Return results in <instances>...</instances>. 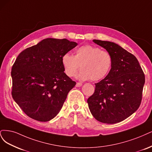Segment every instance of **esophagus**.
<instances>
[{
  "mask_svg": "<svg viewBox=\"0 0 152 152\" xmlns=\"http://www.w3.org/2000/svg\"><path fill=\"white\" fill-rule=\"evenodd\" d=\"M82 86V83H80V82H77V83H76V87H80V86Z\"/></svg>",
  "mask_w": 152,
  "mask_h": 152,
  "instance_id": "esophagus-1",
  "label": "esophagus"
}]
</instances>
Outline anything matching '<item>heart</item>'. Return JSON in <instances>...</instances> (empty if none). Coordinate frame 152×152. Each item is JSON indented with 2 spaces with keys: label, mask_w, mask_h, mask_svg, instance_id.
Here are the masks:
<instances>
[{
  "label": "heart",
  "mask_w": 152,
  "mask_h": 152,
  "mask_svg": "<svg viewBox=\"0 0 152 152\" xmlns=\"http://www.w3.org/2000/svg\"><path fill=\"white\" fill-rule=\"evenodd\" d=\"M62 63L67 76H75L80 67V78L96 81L108 75L113 65V58L109 52L99 47L85 45L76 48L74 56L65 53Z\"/></svg>",
  "instance_id": "obj_1"
}]
</instances>
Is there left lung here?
Instances as JSON below:
<instances>
[{
  "label": "left lung",
  "instance_id": "left-lung-1",
  "mask_svg": "<svg viewBox=\"0 0 152 152\" xmlns=\"http://www.w3.org/2000/svg\"><path fill=\"white\" fill-rule=\"evenodd\" d=\"M113 58L111 70L95 83V91L87 100L91 114L103 123L115 124L139 108L145 81L144 72L136 57L113 42L94 40Z\"/></svg>",
  "mask_w": 152,
  "mask_h": 152
}]
</instances>
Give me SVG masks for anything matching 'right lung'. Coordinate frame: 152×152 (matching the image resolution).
Listing matches in <instances>:
<instances>
[{
  "label": "right lung",
  "instance_id": "obj_1",
  "mask_svg": "<svg viewBox=\"0 0 152 152\" xmlns=\"http://www.w3.org/2000/svg\"><path fill=\"white\" fill-rule=\"evenodd\" d=\"M77 45L66 38H47L19 53L12 67L11 94L28 117L47 122L60 112L76 84L64 72L62 57Z\"/></svg>",
  "mask_w": 152,
  "mask_h": 152
}]
</instances>
